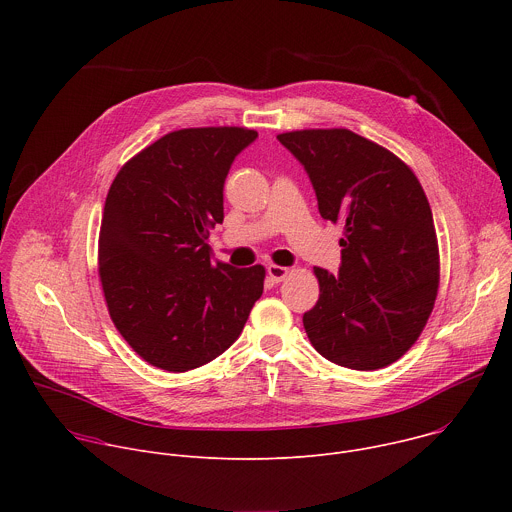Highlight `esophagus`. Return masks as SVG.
Listing matches in <instances>:
<instances>
[{"mask_svg": "<svg viewBox=\"0 0 512 512\" xmlns=\"http://www.w3.org/2000/svg\"><path fill=\"white\" fill-rule=\"evenodd\" d=\"M287 273H289V269L287 267H281V265H267V275H269V279L273 281V283H279V281H283L285 277H287Z\"/></svg>", "mask_w": 512, "mask_h": 512, "instance_id": "obj_1", "label": "esophagus"}]
</instances>
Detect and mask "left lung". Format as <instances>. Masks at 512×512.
I'll return each instance as SVG.
<instances>
[{"label":"left lung","instance_id":"obj_1","mask_svg":"<svg viewBox=\"0 0 512 512\" xmlns=\"http://www.w3.org/2000/svg\"><path fill=\"white\" fill-rule=\"evenodd\" d=\"M277 139L304 166L322 218L344 229L340 271L314 267L320 298L304 314L306 334L340 367L383 369L419 338L440 285L425 192L395 154L348 129Z\"/></svg>","mask_w":512,"mask_h":512}]
</instances>
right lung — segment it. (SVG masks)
Returning a JSON list of instances; mask_svg holds the SVG:
<instances>
[{"instance_id": "add662e5", "label": "right lung", "mask_w": 512, "mask_h": 512, "mask_svg": "<svg viewBox=\"0 0 512 512\" xmlns=\"http://www.w3.org/2000/svg\"><path fill=\"white\" fill-rule=\"evenodd\" d=\"M257 139L245 127L180 129L115 176L99 233V275L111 320L158 369L192 371L221 356L263 294L261 265L212 261L208 231L223 225V186Z\"/></svg>"}]
</instances>
